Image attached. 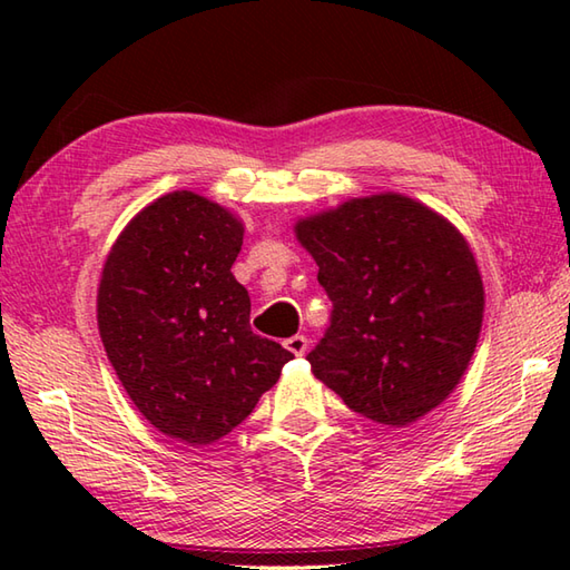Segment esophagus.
Wrapping results in <instances>:
<instances>
[{
    "instance_id": "obj_1",
    "label": "esophagus",
    "mask_w": 570,
    "mask_h": 570,
    "mask_svg": "<svg viewBox=\"0 0 570 570\" xmlns=\"http://www.w3.org/2000/svg\"><path fill=\"white\" fill-rule=\"evenodd\" d=\"M284 345H286L288 353H294L296 357H301V355H306V350H308V337L306 335H294V337H288Z\"/></svg>"
}]
</instances>
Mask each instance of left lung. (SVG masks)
I'll return each instance as SVG.
<instances>
[{
    "label": "left lung",
    "instance_id": "obj_1",
    "mask_svg": "<svg viewBox=\"0 0 570 570\" xmlns=\"http://www.w3.org/2000/svg\"><path fill=\"white\" fill-rule=\"evenodd\" d=\"M294 235L333 301L311 372L382 426H409L441 406L463 380L485 316L465 235L394 190L298 217Z\"/></svg>",
    "mask_w": 570,
    "mask_h": 570
}]
</instances>
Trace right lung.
<instances>
[{"label": "right lung", "instance_id": "obj_1", "mask_svg": "<svg viewBox=\"0 0 570 570\" xmlns=\"http://www.w3.org/2000/svg\"><path fill=\"white\" fill-rule=\"evenodd\" d=\"M245 223L174 190L125 225L102 264L98 328L127 396L154 429L210 445L245 421L294 355L252 333L229 272Z\"/></svg>", "mask_w": 570, "mask_h": 570}]
</instances>
